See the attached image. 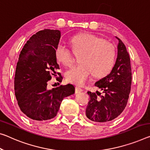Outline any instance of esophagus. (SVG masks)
Returning a JSON list of instances; mask_svg holds the SVG:
<instances>
[{
    "mask_svg": "<svg viewBox=\"0 0 150 150\" xmlns=\"http://www.w3.org/2000/svg\"><path fill=\"white\" fill-rule=\"evenodd\" d=\"M83 91V89H81V88L78 87V86H76L75 87V93H79Z\"/></svg>",
    "mask_w": 150,
    "mask_h": 150,
    "instance_id": "esophagus-1",
    "label": "esophagus"
}]
</instances>
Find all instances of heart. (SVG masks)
Here are the masks:
<instances>
[{"label": "heart", "instance_id": "obj_1", "mask_svg": "<svg viewBox=\"0 0 150 150\" xmlns=\"http://www.w3.org/2000/svg\"><path fill=\"white\" fill-rule=\"evenodd\" d=\"M73 53L79 55V65L65 73L67 81L82 85L92 74L96 77H103L111 72L116 59V49L110 42L92 34L84 33L71 39ZM59 62L65 67H71L74 63L73 53L63 44H59L54 51Z\"/></svg>", "mask_w": 150, "mask_h": 150}]
</instances>
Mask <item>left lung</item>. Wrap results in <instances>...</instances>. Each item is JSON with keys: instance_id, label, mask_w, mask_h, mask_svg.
<instances>
[{"instance_id": "8db88e82", "label": "left lung", "mask_w": 150, "mask_h": 150, "mask_svg": "<svg viewBox=\"0 0 150 150\" xmlns=\"http://www.w3.org/2000/svg\"><path fill=\"white\" fill-rule=\"evenodd\" d=\"M118 39L117 56L109 75L97 81L95 85L101 93L88 91V102L85 115L91 121L105 123L117 117L127 103L132 85V69L129 53L125 45Z\"/></svg>"}]
</instances>
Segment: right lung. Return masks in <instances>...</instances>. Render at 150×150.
<instances>
[{
    "label": "right lung",
    "mask_w": 150,
    "mask_h": 150,
    "mask_svg": "<svg viewBox=\"0 0 150 150\" xmlns=\"http://www.w3.org/2000/svg\"><path fill=\"white\" fill-rule=\"evenodd\" d=\"M61 31L45 29L33 35L23 47L16 65L15 91L18 105L28 117L46 121L57 114L63 98L75 93L71 84L47 89V82L57 73L59 65L54 51ZM62 76L57 78L62 81Z\"/></svg>",
    "instance_id": "1"
}]
</instances>
